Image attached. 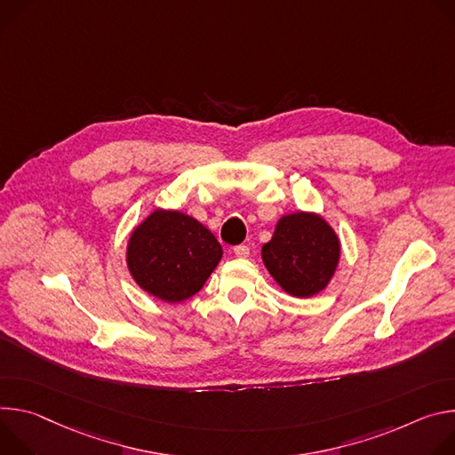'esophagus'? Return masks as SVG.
Masks as SVG:
<instances>
[{"label": "esophagus", "mask_w": 455, "mask_h": 455, "mask_svg": "<svg viewBox=\"0 0 455 455\" xmlns=\"http://www.w3.org/2000/svg\"><path fill=\"white\" fill-rule=\"evenodd\" d=\"M233 253H235L236 257H240V259H245V257H249V247L243 245V243H240V245H236V247L233 249Z\"/></svg>", "instance_id": "esophagus-1"}]
</instances>
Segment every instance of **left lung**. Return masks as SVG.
I'll use <instances>...</instances> for the list:
<instances>
[{
  "label": "left lung",
  "instance_id": "obj_1",
  "mask_svg": "<svg viewBox=\"0 0 455 455\" xmlns=\"http://www.w3.org/2000/svg\"><path fill=\"white\" fill-rule=\"evenodd\" d=\"M262 260L276 283L291 296L309 298L327 287L339 262V238L316 213L283 215Z\"/></svg>",
  "mask_w": 455,
  "mask_h": 455
}]
</instances>
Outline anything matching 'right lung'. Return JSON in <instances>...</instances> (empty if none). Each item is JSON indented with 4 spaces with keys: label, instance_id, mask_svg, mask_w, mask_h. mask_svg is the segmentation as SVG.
<instances>
[{
    "label": "right lung",
    "instance_id": "right-lung-1",
    "mask_svg": "<svg viewBox=\"0 0 455 455\" xmlns=\"http://www.w3.org/2000/svg\"><path fill=\"white\" fill-rule=\"evenodd\" d=\"M222 259L215 235L193 217L156 210L132 233L126 264L137 285L168 304L196 294Z\"/></svg>",
    "mask_w": 455,
    "mask_h": 455
}]
</instances>
